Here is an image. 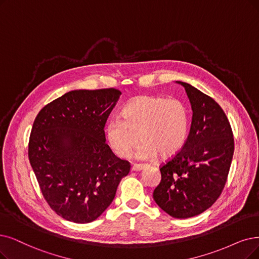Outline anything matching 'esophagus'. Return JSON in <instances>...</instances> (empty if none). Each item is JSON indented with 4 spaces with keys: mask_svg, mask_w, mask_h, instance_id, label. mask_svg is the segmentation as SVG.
Masks as SVG:
<instances>
[{
    "mask_svg": "<svg viewBox=\"0 0 259 259\" xmlns=\"http://www.w3.org/2000/svg\"><path fill=\"white\" fill-rule=\"evenodd\" d=\"M144 168H147V164H134L132 167V170L133 171H140V170H143Z\"/></svg>",
    "mask_w": 259,
    "mask_h": 259,
    "instance_id": "esophagus-1",
    "label": "esophagus"
}]
</instances>
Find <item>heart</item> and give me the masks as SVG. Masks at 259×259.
<instances>
[{"mask_svg":"<svg viewBox=\"0 0 259 259\" xmlns=\"http://www.w3.org/2000/svg\"><path fill=\"white\" fill-rule=\"evenodd\" d=\"M121 116L112 117L105 131L109 147L119 157L128 156L140 139L138 158L149 159L157 154L167 158L177 154L187 139L188 110L178 99L138 96L123 107Z\"/></svg>","mask_w":259,"mask_h":259,"instance_id":"1","label":"heart"}]
</instances>
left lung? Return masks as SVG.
I'll return each instance as SVG.
<instances>
[{"label":"left lung","mask_w":259,"mask_h":259,"mask_svg":"<svg viewBox=\"0 0 259 259\" xmlns=\"http://www.w3.org/2000/svg\"><path fill=\"white\" fill-rule=\"evenodd\" d=\"M184 86L192 108L189 135L183 148L161 163L154 201L173 218L186 219L208 209L221 195L234 154L229 119L209 96Z\"/></svg>","instance_id":"1"}]
</instances>
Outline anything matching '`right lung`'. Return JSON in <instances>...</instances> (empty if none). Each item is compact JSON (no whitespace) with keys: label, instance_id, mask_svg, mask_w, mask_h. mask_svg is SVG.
<instances>
[{"label":"right lung","instance_id":"obj_1","mask_svg":"<svg viewBox=\"0 0 259 259\" xmlns=\"http://www.w3.org/2000/svg\"><path fill=\"white\" fill-rule=\"evenodd\" d=\"M121 95L115 88L73 90L37 115L28 159L50 207L75 223L96 220L111 204L131 163L105 142L104 127Z\"/></svg>","mask_w":259,"mask_h":259}]
</instances>
